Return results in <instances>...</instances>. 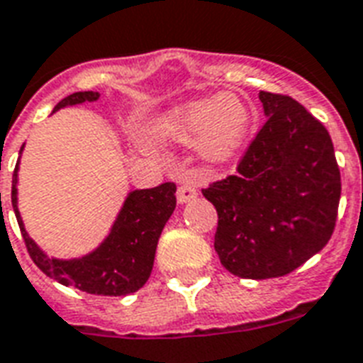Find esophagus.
<instances>
[{
  "label": "esophagus",
  "instance_id": "34e87169",
  "mask_svg": "<svg viewBox=\"0 0 363 363\" xmlns=\"http://www.w3.org/2000/svg\"><path fill=\"white\" fill-rule=\"evenodd\" d=\"M197 187L193 184H184V185H179L178 187V203L179 204H184V203H189V201H193V199H197Z\"/></svg>",
  "mask_w": 363,
  "mask_h": 363
}]
</instances>
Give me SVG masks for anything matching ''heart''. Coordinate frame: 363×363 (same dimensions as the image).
I'll return each mask as SVG.
<instances>
[{
	"label": "heart",
	"mask_w": 363,
	"mask_h": 363,
	"mask_svg": "<svg viewBox=\"0 0 363 363\" xmlns=\"http://www.w3.org/2000/svg\"><path fill=\"white\" fill-rule=\"evenodd\" d=\"M252 114L249 105L235 95H214L172 108L155 126L160 140L189 143L199 140L203 157L230 159L250 132Z\"/></svg>",
	"instance_id": "obj_1"
}]
</instances>
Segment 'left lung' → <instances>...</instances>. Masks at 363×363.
I'll list each match as a JSON object with an SVG mask.
<instances>
[{
    "mask_svg": "<svg viewBox=\"0 0 363 363\" xmlns=\"http://www.w3.org/2000/svg\"><path fill=\"white\" fill-rule=\"evenodd\" d=\"M258 97L268 120L237 174L203 189L218 212L220 262L243 279L281 277L320 252L333 235L340 199L325 126L289 95Z\"/></svg>",
    "mask_w": 363,
    "mask_h": 363,
    "instance_id": "obj_1",
    "label": "left lung"
}]
</instances>
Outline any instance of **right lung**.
Instances as JSON below:
<instances>
[{"label": "right lung", "instance_id": "1", "mask_svg": "<svg viewBox=\"0 0 363 363\" xmlns=\"http://www.w3.org/2000/svg\"><path fill=\"white\" fill-rule=\"evenodd\" d=\"M97 99H99L97 91H76L59 101L53 113L68 105ZM16 172H18V162L13 172V189H11L13 211L30 258L43 274L67 287L72 285L84 293L101 296L130 295L145 285L151 275L159 237L176 208V185L166 182L152 189L132 191L124 201V206L108 237L94 252L74 260H59V258H49L43 250H40V247L30 239L24 230L23 218L16 208Z\"/></svg>", "mask_w": 363, "mask_h": 363}]
</instances>
